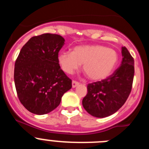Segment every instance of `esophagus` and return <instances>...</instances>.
Wrapping results in <instances>:
<instances>
[{
	"label": "esophagus",
	"mask_w": 149,
	"mask_h": 149,
	"mask_svg": "<svg viewBox=\"0 0 149 149\" xmlns=\"http://www.w3.org/2000/svg\"><path fill=\"white\" fill-rule=\"evenodd\" d=\"M78 84H79L78 82H77V81H72V87L73 88L76 87V86H77Z\"/></svg>",
	"instance_id": "esophagus-1"
}]
</instances>
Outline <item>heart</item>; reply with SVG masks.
Listing matches in <instances>:
<instances>
[{
  "instance_id": "1",
  "label": "heart",
  "mask_w": 149,
  "mask_h": 149,
  "mask_svg": "<svg viewBox=\"0 0 149 149\" xmlns=\"http://www.w3.org/2000/svg\"><path fill=\"white\" fill-rule=\"evenodd\" d=\"M59 63L65 73L72 74L83 65V71L92 81L108 77L118 63V54L114 49L101 45L77 46L72 52L63 51L59 54Z\"/></svg>"
}]
</instances>
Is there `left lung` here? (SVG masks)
<instances>
[{"instance_id":"obj_1","label":"left lung","mask_w":149,"mask_h":149,"mask_svg":"<svg viewBox=\"0 0 149 149\" xmlns=\"http://www.w3.org/2000/svg\"><path fill=\"white\" fill-rule=\"evenodd\" d=\"M121 65L107 78L89 84L82 101L84 108L93 116L104 118L123 106L132 89L134 60L125 47L122 48Z\"/></svg>"}]
</instances>
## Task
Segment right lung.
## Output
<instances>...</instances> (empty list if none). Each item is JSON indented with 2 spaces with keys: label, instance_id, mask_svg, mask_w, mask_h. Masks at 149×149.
<instances>
[{
  "label": "right lung",
  "instance_id": "1",
  "mask_svg": "<svg viewBox=\"0 0 149 149\" xmlns=\"http://www.w3.org/2000/svg\"><path fill=\"white\" fill-rule=\"evenodd\" d=\"M65 39L44 33L30 38L15 63L14 81L18 99L28 111L48 113L59 106L72 80L60 68L58 53Z\"/></svg>",
  "mask_w": 149,
  "mask_h": 149
}]
</instances>
